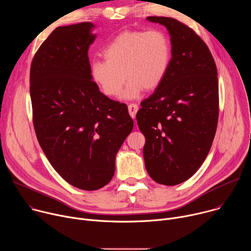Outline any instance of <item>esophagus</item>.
Returning <instances> with one entry per match:
<instances>
[{
    "mask_svg": "<svg viewBox=\"0 0 251 251\" xmlns=\"http://www.w3.org/2000/svg\"><path fill=\"white\" fill-rule=\"evenodd\" d=\"M128 111H129L130 116H131L132 118H134V117L136 116L137 111H138V105H137V104H134V103L129 104V105H128Z\"/></svg>",
    "mask_w": 251,
    "mask_h": 251,
    "instance_id": "obj_1",
    "label": "esophagus"
}]
</instances>
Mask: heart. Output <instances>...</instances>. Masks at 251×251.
<instances>
[{
	"label": "heart",
	"mask_w": 251,
	"mask_h": 251,
	"mask_svg": "<svg viewBox=\"0 0 251 251\" xmlns=\"http://www.w3.org/2000/svg\"><path fill=\"white\" fill-rule=\"evenodd\" d=\"M105 60H94L90 65L93 81L110 97L120 95L126 77L129 83L125 98H135L144 88L156 89L164 80L172 59L168 35L160 29L126 30L108 45Z\"/></svg>",
	"instance_id": "1"
}]
</instances>
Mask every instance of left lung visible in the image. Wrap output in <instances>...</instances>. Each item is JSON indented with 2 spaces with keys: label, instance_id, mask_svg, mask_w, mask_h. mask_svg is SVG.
I'll use <instances>...</instances> for the list:
<instances>
[{
  "label": "left lung",
  "instance_id": "8db88e82",
  "mask_svg": "<svg viewBox=\"0 0 251 251\" xmlns=\"http://www.w3.org/2000/svg\"><path fill=\"white\" fill-rule=\"evenodd\" d=\"M167 27L172 45L168 73L136 115L146 138L145 166L153 180L175 186L205 160L219 119V79L213 57L199 35L173 18L148 17Z\"/></svg>",
  "mask_w": 251,
  "mask_h": 251
}]
</instances>
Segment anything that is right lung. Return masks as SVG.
I'll return each instance as SVG.
<instances>
[{
  "mask_svg": "<svg viewBox=\"0 0 251 251\" xmlns=\"http://www.w3.org/2000/svg\"><path fill=\"white\" fill-rule=\"evenodd\" d=\"M93 27L89 22L56 27L35 52L29 75L40 145L63 180L84 191L111 181L116 154L134 125L127 105L101 93L92 80Z\"/></svg>",
  "mask_w": 251,
  "mask_h": 251,
  "instance_id": "1",
  "label": "right lung"
}]
</instances>
